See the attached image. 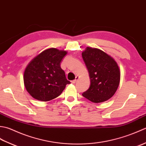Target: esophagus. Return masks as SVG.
Masks as SVG:
<instances>
[{
  "mask_svg": "<svg viewBox=\"0 0 146 146\" xmlns=\"http://www.w3.org/2000/svg\"><path fill=\"white\" fill-rule=\"evenodd\" d=\"M78 79H79V76H76L75 79L74 80H73L72 83H75L77 82V80H78Z\"/></svg>",
  "mask_w": 146,
  "mask_h": 146,
  "instance_id": "34e87169",
  "label": "esophagus"
}]
</instances>
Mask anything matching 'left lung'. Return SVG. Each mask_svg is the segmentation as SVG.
Segmentation results:
<instances>
[{
  "label": "left lung",
  "mask_w": 146,
  "mask_h": 146,
  "mask_svg": "<svg viewBox=\"0 0 146 146\" xmlns=\"http://www.w3.org/2000/svg\"><path fill=\"white\" fill-rule=\"evenodd\" d=\"M82 58L88 71L90 86L82 95L94 103H101L113 96L119 85L120 71L117 62L106 52L86 47Z\"/></svg>",
  "instance_id": "1"
}]
</instances>
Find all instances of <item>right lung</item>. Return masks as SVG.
Returning a JSON list of instances; mask_svg holds the SVG:
<instances>
[{"mask_svg": "<svg viewBox=\"0 0 146 146\" xmlns=\"http://www.w3.org/2000/svg\"><path fill=\"white\" fill-rule=\"evenodd\" d=\"M67 51L54 48L43 51L27 65L24 73V83L27 92L40 101L48 102L58 97L67 84L64 71L60 63Z\"/></svg>", "mask_w": 146, "mask_h": 146, "instance_id": "1", "label": "right lung"}]
</instances>
